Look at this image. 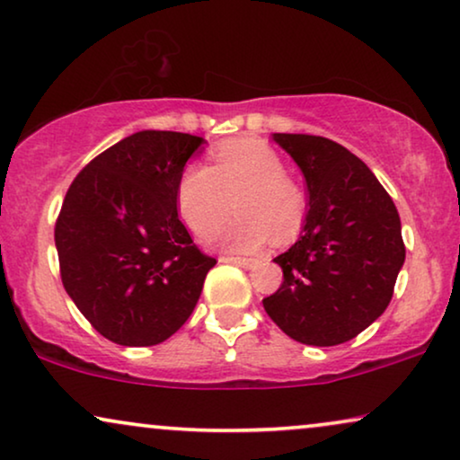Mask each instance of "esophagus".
I'll return each mask as SVG.
<instances>
[{"instance_id":"1","label":"esophagus","mask_w":460,"mask_h":460,"mask_svg":"<svg viewBox=\"0 0 460 460\" xmlns=\"http://www.w3.org/2000/svg\"><path fill=\"white\" fill-rule=\"evenodd\" d=\"M221 262H229V264H237V267H243V269H252L256 267V258H242V256H221L218 258Z\"/></svg>"}]
</instances>
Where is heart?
I'll list each match as a JSON object with an SVG mask.
<instances>
[{
	"instance_id": "obj_1",
	"label": "heart",
	"mask_w": 460,
	"mask_h": 460,
	"mask_svg": "<svg viewBox=\"0 0 460 460\" xmlns=\"http://www.w3.org/2000/svg\"><path fill=\"white\" fill-rule=\"evenodd\" d=\"M177 206L199 237L221 227L235 208L239 217L215 239L237 252L261 250L270 239L294 242L306 218V199L286 174L281 156L256 139L223 144L212 166H187L177 183Z\"/></svg>"
}]
</instances>
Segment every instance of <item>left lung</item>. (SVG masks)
<instances>
[{"mask_svg":"<svg viewBox=\"0 0 460 460\" xmlns=\"http://www.w3.org/2000/svg\"><path fill=\"white\" fill-rule=\"evenodd\" d=\"M306 179L308 215L297 242L275 258L283 281L262 306L283 333L338 346L384 314L404 262L400 217L360 158L319 135L275 133Z\"/></svg>","mask_w":460,"mask_h":460,"instance_id":"obj_1","label":"left lung"}]
</instances>
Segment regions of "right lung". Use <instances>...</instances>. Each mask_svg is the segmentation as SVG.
Returning <instances> with one entry per match:
<instances>
[{"instance_id":"obj_1","label":"right lung","mask_w":460,"mask_h":460,"mask_svg":"<svg viewBox=\"0 0 460 460\" xmlns=\"http://www.w3.org/2000/svg\"><path fill=\"white\" fill-rule=\"evenodd\" d=\"M202 141L133 133L68 187L54 231L64 289L114 344L154 346L179 332L217 264L177 212L179 177Z\"/></svg>"}]
</instances>
